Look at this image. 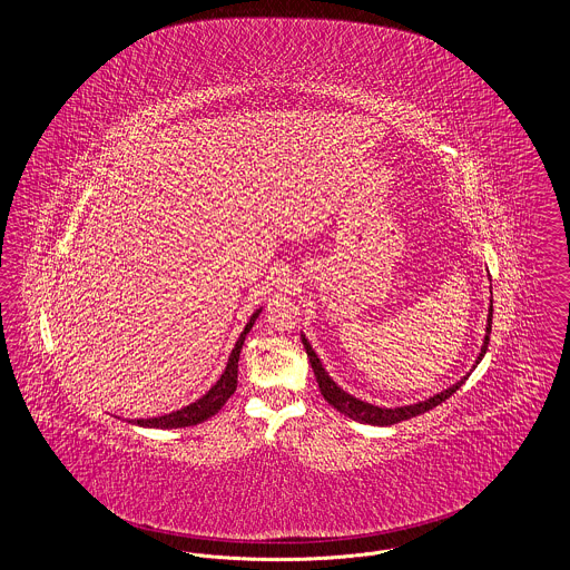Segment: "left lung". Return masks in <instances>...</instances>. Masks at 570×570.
<instances>
[{
  "instance_id": "obj_1",
  "label": "left lung",
  "mask_w": 570,
  "mask_h": 570,
  "mask_svg": "<svg viewBox=\"0 0 570 570\" xmlns=\"http://www.w3.org/2000/svg\"><path fill=\"white\" fill-rule=\"evenodd\" d=\"M491 318H493V305H489L485 340H483L481 353L476 356V363H474V365H479V363H481V358H483L485 353H488L489 333H491ZM301 342H303V346H305V353H307V358H309V363H312V370H314V376H316V382H318V386H321L323 397H325L326 402H328L331 406L335 407L337 412H342V414L351 416L353 421H358V423H370V425H380V428H384V425H395V423H400V421H406V419H412V416H419V414H423V412L432 410V407L438 406V404H442L444 400H449V397L460 389L461 384L468 380V374H465V376L458 380L453 386H449L446 391H440L438 395L430 397V400H425V402H416V404L400 407L374 406V404H367V402L356 400V397H353L351 393H346L344 389H340V386L331 380V376L326 374L325 367H323V363H321V358L316 356L314 348H312V346H309V342L305 340V335H301Z\"/></svg>"
}]
</instances>
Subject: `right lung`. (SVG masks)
<instances>
[{"label":"right lung","instance_id":"right-lung-1","mask_svg":"<svg viewBox=\"0 0 570 570\" xmlns=\"http://www.w3.org/2000/svg\"><path fill=\"white\" fill-rule=\"evenodd\" d=\"M263 312L256 309L252 316H249V323L245 325L244 333L239 335L233 353L228 356V363H226V370L224 374L219 376L216 384L200 397L196 400L190 406L181 407L177 412H170V414H164V416H156V419H135L132 423L140 425V428H158V430H173V428H190L196 423H203L207 419H212L216 414L219 407L224 406L228 402V397L235 393L237 389V367H239V354L244 348L245 335L249 333V328L254 326V321L258 318V314Z\"/></svg>","mask_w":570,"mask_h":570}]
</instances>
